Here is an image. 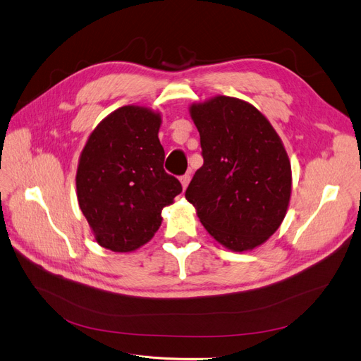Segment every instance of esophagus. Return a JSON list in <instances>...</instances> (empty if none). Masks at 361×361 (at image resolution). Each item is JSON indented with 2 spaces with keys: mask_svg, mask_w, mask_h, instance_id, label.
<instances>
[{
  "mask_svg": "<svg viewBox=\"0 0 361 361\" xmlns=\"http://www.w3.org/2000/svg\"><path fill=\"white\" fill-rule=\"evenodd\" d=\"M180 181H181V185H183V190H185L187 185H189V183H190V176L184 174L183 177H180Z\"/></svg>",
  "mask_w": 361,
  "mask_h": 361,
  "instance_id": "34e87169",
  "label": "esophagus"
}]
</instances>
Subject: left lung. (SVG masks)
Listing matches in <instances>:
<instances>
[{"label":"left lung","mask_w":361,"mask_h":361,"mask_svg":"<svg viewBox=\"0 0 361 361\" xmlns=\"http://www.w3.org/2000/svg\"><path fill=\"white\" fill-rule=\"evenodd\" d=\"M203 165L185 190L211 236L234 252L267 240L286 215L292 169L283 143L255 106L215 96L193 103Z\"/></svg>","instance_id":"1"}]
</instances>
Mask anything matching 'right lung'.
<instances>
[{
    "mask_svg": "<svg viewBox=\"0 0 361 361\" xmlns=\"http://www.w3.org/2000/svg\"><path fill=\"white\" fill-rule=\"evenodd\" d=\"M162 118L143 106H122L90 134L76 169V196L96 242L114 252L146 245L162 209L181 193L164 169Z\"/></svg>",
    "mask_w": 361,
    "mask_h": 361,
    "instance_id": "right-lung-1",
    "label": "right lung"
}]
</instances>
